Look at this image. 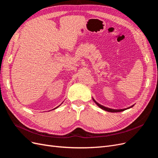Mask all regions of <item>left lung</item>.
I'll return each mask as SVG.
<instances>
[{
	"instance_id": "obj_1",
	"label": "left lung",
	"mask_w": 158,
	"mask_h": 158,
	"mask_svg": "<svg viewBox=\"0 0 158 158\" xmlns=\"http://www.w3.org/2000/svg\"><path fill=\"white\" fill-rule=\"evenodd\" d=\"M92 99H93V101L95 103V104L97 105V106L99 107H100L101 109H102L103 110H105V111H108V112H111V113H116V112H121V111H125V110H127V109H130V108H131V107H132L134 106H135V105H133V106H131V107H127V108H126V109H111V108H108V107H105V106H102V105H100L99 103H98L96 101H95V100L92 98Z\"/></svg>"
}]
</instances>
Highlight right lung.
Here are the masks:
<instances>
[{
  "instance_id": "add662e5",
  "label": "right lung",
  "mask_w": 158,
  "mask_h": 158,
  "mask_svg": "<svg viewBox=\"0 0 158 158\" xmlns=\"http://www.w3.org/2000/svg\"><path fill=\"white\" fill-rule=\"evenodd\" d=\"M60 106H59L58 107H59ZM55 107V109H56V108H57V107Z\"/></svg>"
}]
</instances>
